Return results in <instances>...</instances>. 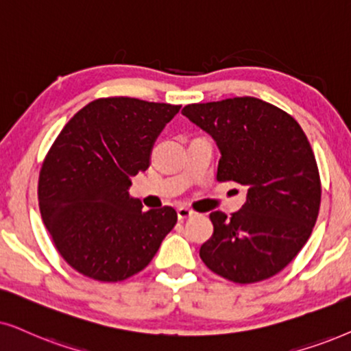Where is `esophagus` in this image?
I'll return each instance as SVG.
<instances>
[{
	"label": "esophagus",
	"instance_id": "esophagus-1",
	"mask_svg": "<svg viewBox=\"0 0 351 351\" xmlns=\"http://www.w3.org/2000/svg\"><path fill=\"white\" fill-rule=\"evenodd\" d=\"M191 217H194V212L188 207H180L178 208V218L183 221V219H188Z\"/></svg>",
	"mask_w": 351,
	"mask_h": 351
}]
</instances>
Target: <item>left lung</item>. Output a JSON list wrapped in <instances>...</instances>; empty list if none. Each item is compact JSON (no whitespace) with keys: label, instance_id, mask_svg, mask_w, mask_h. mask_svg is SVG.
Masks as SVG:
<instances>
[{"label":"left lung","instance_id":"1","mask_svg":"<svg viewBox=\"0 0 351 351\" xmlns=\"http://www.w3.org/2000/svg\"><path fill=\"white\" fill-rule=\"evenodd\" d=\"M183 115L217 141V180L247 188L239 212L210 213L213 236L200 258L237 284L273 278L303 249L319 213L321 180L306 134L287 112L250 96L189 104Z\"/></svg>","mask_w":351,"mask_h":351}]
</instances>
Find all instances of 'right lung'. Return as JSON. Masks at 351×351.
I'll list each match as a JSON object with an SVG mask.
<instances>
[{
    "mask_svg": "<svg viewBox=\"0 0 351 351\" xmlns=\"http://www.w3.org/2000/svg\"><path fill=\"white\" fill-rule=\"evenodd\" d=\"M181 106L101 97L78 110L46 154L38 180L43 223L60 256L96 281L132 278L175 228V208L143 212L132 176Z\"/></svg>",
    "mask_w": 351,
    "mask_h": 351,
    "instance_id": "1",
    "label": "right lung"
}]
</instances>
